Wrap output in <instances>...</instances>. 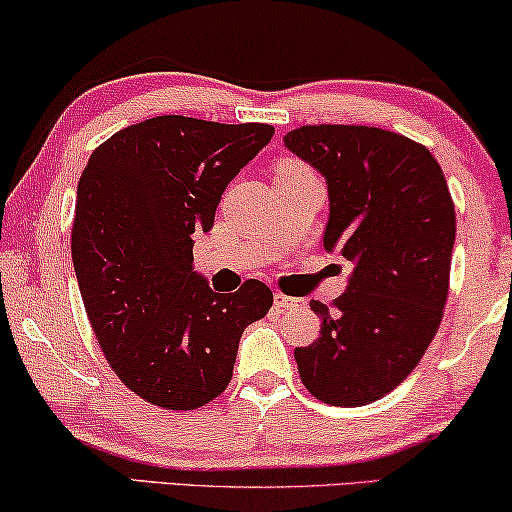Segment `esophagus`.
Segmentation results:
<instances>
[{
  "mask_svg": "<svg viewBox=\"0 0 512 512\" xmlns=\"http://www.w3.org/2000/svg\"><path fill=\"white\" fill-rule=\"evenodd\" d=\"M273 304H276V308H280V311H285V308L304 306V301L297 299V297H287V294L276 292V294H273Z\"/></svg>",
  "mask_w": 512,
  "mask_h": 512,
  "instance_id": "34e87169",
  "label": "esophagus"
}]
</instances>
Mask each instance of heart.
Returning a JSON list of instances; mask_svg holds the SVG:
<instances>
[{"label":"heart","mask_w":512,"mask_h":512,"mask_svg":"<svg viewBox=\"0 0 512 512\" xmlns=\"http://www.w3.org/2000/svg\"><path fill=\"white\" fill-rule=\"evenodd\" d=\"M299 171H308L306 164H301V162H297V160H283V162H278V167H276V176L299 174Z\"/></svg>","instance_id":"obj_1"}]
</instances>
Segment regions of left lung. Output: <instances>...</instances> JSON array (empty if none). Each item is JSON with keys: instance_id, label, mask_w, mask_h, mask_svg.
<instances>
[{"instance_id": "1", "label": "left lung", "mask_w": 512, "mask_h": 512, "mask_svg": "<svg viewBox=\"0 0 512 512\" xmlns=\"http://www.w3.org/2000/svg\"><path fill=\"white\" fill-rule=\"evenodd\" d=\"M285 146L325 176V248L355 264L320 336L294 350L301 383L331 406H366L408 378L441 325L455 204L422 143L364 125H304Z\"/></svg>"}]
</instances>
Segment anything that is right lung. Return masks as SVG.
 <instances>
[{
  "label": "right lung",
  "instance_id": "right-lung-1",
  "mask_svg": "<svg viewBox=\"0 0 512 512\" xmlns=\"http://www.w3.org/2000/svg\"><path fill=\"white\" fill-rule=\"evenodd\" d=\"M264 122L157 115L104 141L78 181L71 257L106 362L136 397L194 410L225 392L243 329L273 304L250 278L213 292L192 271L229 181L271 141Z\"/></svg>",
  "mask_w": 512,
  "mask_h": 512
}]
</instances>
